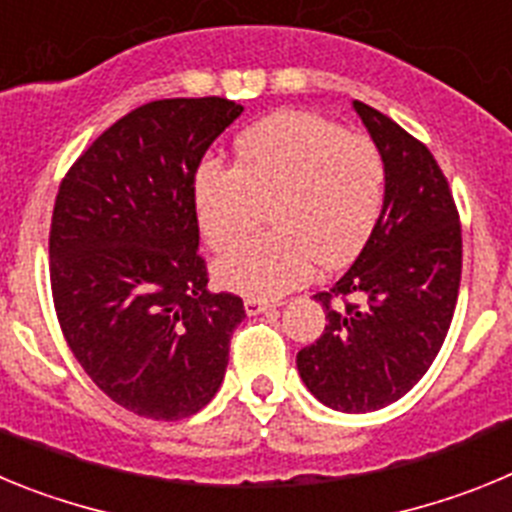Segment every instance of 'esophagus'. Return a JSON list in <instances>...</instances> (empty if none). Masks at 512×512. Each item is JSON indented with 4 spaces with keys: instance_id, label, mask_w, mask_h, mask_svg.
Wrapping results in <instances>:
<instances>
[{
    "instance_id": "obj_1",
    "label": "esophagus",
    "mask_w": 512,
    "mask_h": 512,
    "mask_svg": "<svg viewBox=\"0 0 512 512\" xmlns=\"http://www.w3.org/2000/svg\"><path fill=\"white\" fill-rule=\"evenodd\" d=\"M277 302H269V300H256V297H248L246 300V312L248 315H261L266 310H274Z\"/></svg>"
}]
</instances>
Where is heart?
Listing matches in <instances>:
<instances>
[{
	"mask_svg": "<svg viewBox=\"0 0 512 512\" xmlns=\"http://www.w3.org/2000/svg\"><path fill=\"white\" fill-rule=\"evenodd\" d=\"M387 192V164L372 138L312 112H277L235 140V166L205 161L194 176V212L215 251L259 241L217 261V279L248 297H279L338 269L366 246Z\"/></svg>",
	"mask_w": 512,
	"mask_h": 512,
	"instance_id": "1",
	"label": "heart"
}]
</instances>
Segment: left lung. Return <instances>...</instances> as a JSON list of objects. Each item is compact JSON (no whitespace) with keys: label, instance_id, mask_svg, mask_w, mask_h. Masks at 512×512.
I'll return each instance as SVG.
<instances>
[{"label":"left lung","instance_id":"1","mask_svg":"<svg viewBox=\"0 0 512 512\" xmlns=\"http://www.w3.org/2000/svg\"><path fill=\"white\" fill-rule=\"evenodd\" d=\"M387 164L374 233L354 266L315 300L323 336L297 354L307 390L341 413L408 395L449 333L461 282V223L441 166L418 138L354 99Z\"/></svg>","mask_w":512,"mask_h":512}]
</instances>
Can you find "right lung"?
<instances>
[{
	"label": "right lung",
	"mask_w": 512,
	"mask_h": 512,
	"mask_svg": "<svg viewBox=\"0 0 512 512\" xmlns=\"http://www.w3.org/2000/svg\"><path fill=\"white\" fill-rule=\"evenodd\" d=\"M243 107L156 99L104 130L63 176L51 289L81 369L125 410L182 420L215 397L241 297L207 289L194 174Z\"/></svg>",
	"instance_id": "right-lung-1"
}]
</instances>
